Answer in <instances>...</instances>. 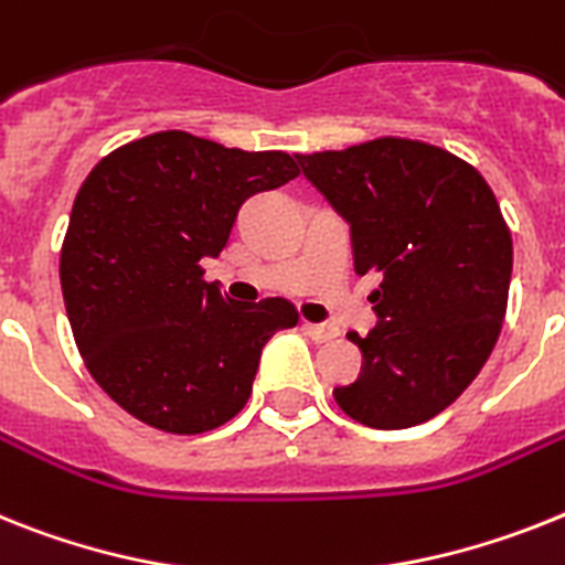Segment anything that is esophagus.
<instances>
[{
  "instance_id": "obj_1",
  "label": "esophagus",
  "mask_w": 565,
  "mask_h": 565,
  "mask_svg": "<svg viewBox=\"0 0 565 565\" xmlns=\"http://www.w3.org/2000/svg\"><path fill=\"white\" fill-rule=\"evenodd\" d=\"M301 330H305L312 341H330L339 335V330H335L333 324H310V321H305V324H301Z\"/></svg>"
}]
</instances>
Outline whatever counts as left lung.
<instances>
[{
    "label": "left lung",
    "mask_w": 565,
    "mask_h": 565,
    "mask_svg": "<svg viewBox=\"0 0 565 565\" xmlns=\"http://www.w3.org/2000/svg\"><path fill=\"white\" fill-rule=\"evenodd\" d=\"M350 226L355 273H376V327L348 333L362 373L333 396L367 428L402 430L462 396L494 350L511 284V232L482 174L451 151L382 137L296 154Z\"/></svg>",
    "instance_id": "8db88e82"
}]
</instances>
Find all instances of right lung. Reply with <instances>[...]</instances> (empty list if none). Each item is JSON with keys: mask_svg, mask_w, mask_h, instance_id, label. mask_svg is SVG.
<instances>
[{"mask_svg": "<svg viewBox=\"0 0 565 565\" xmlns=\"http://www.w3.org/2000/svg\"><path fill=\"white\" fill-rule=\"evenodd\" d=\"M284 151H241L158 131L99 160L79 186L60 258L85 364L122 411L203 434L246 405L260 350L296 327L284 298L238 305L203 281L253 194L284 186Z\"/></svg>", "mask_w": 565, "mask_h": 565, "instance_id": "1", "label": "right lung"}]
</instances>
